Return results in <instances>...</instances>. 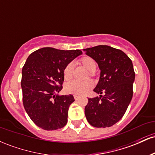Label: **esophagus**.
<instances>
[{
	"mask_svg": "<svg viewBox=\"0 0 155 155\" xmlns=\"http://www.w3.org/2000/svg\"><path fill=\"white\" fill-rule=\"evenodd\" d=\"M74 98H75L76 101H78L80 98V97H79V96H78V95H74Z\"/></svg>",
	"mask_w": 155,
	"mask_h": 155,
	"instance_id": "obj_1",
	"label": "esophagus"
}]
</instances>
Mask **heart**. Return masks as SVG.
Masks as SVG:
<instances>
[{
  "instance_id": "b5f03b06",
  "label": "heart",
  "mask_w": 155,
  "mask_h": 155,
  "mask_svg": "<svg viewBox=\"0 0 155 155\" xmlns=\"http://www.w3.org/2000/svg\"><path fill=\"white\" fill-rule=\"evenodd\" d=\"M79 63L89 71V74L91 77L95 76V71L97 67V63L93 58L90 56H84L79 60ZM74 64L68 63L63 69L64 79L67 81L71 80L74 76ZM93 87V82L91 80H86L84 81H72L65 85V91L68 93L74 94L76 95H82L87 93Z\"/></svg>"
}]
</instances>
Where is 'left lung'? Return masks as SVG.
Masks as SVG:
<instances>
[{
    "label": "left lung",
    "instance_id": "1",
    "mask_svg": "<svg viewBox=\"0 0 155 155\" xmlns=\"http://www.w3.org/2000/svg\"><path fill=\"white\" fill-rule=\"evenodd\" d=\"M84 50L97 62L101 70L100 79L94 89L101 95L88 98L85 116L93 127H111L122 118L132 100L135 80L133 63L122 50L109 46L99 45Z\"/></svg>",
    "mask_w": 155,
    "mask_h": 155
}]
</instances>
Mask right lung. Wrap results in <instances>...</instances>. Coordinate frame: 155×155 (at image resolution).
I'll return each instance as SVG.
<instances>
[{
  "label": "right lung",
  "mask_w": 155,
  "mask_h": 155,
  "mask_svg": "<svg viewBox=\"0 0 155 155\" xmlns=\"http://www.w3.org/2000/svg\"><path fill=\"white\" fill-rule=\"evenodd\" d=\"M81 53L44 47L27 59L21 80L23 106L38 127L53 130L67 124L69 106L75 100L72 95L57 93L63 89L64 68Z\"/></svg>",
  "instance_id": "obj_1"
}]
</instances>
